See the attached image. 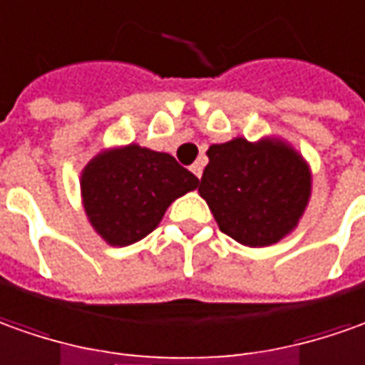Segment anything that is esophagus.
<instances>
[{
    "label": "esophagus",
    "instance_id": "esophagus-1",
    "mask_svg": "<svg viewBox=\"0 0 365 365\" xmlns=\"http://www.w3.org/2000/svg\"><path fill=\"white\" fill-rule=\"evenodd\" d=\"M190 170H192L195 178H202V172H203V162H202V160H197V162L193 163Z\"/></svg>",
    "mask_w": 365,
    "mask_h": 365
}]
</instances>
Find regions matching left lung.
Here are the masks:
<instances>
[{"label":"left lung","instance_id":"left-lung-1","mask_svg":"<svg viewBox=\"0 0 365 365\" xmlns=\"http://www.w3.org/2000/svg\"><path fill=\"white\" fill-rule=\"evenodd\" d=\"M200 195L220 230L247 247L277 244L299 224L312 195L304 155L279 138H234L207 150Z\"/></svg>","mask_w":365,"mask_h":365}]
</instances>
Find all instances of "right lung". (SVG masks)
I'll return each mask as SVG.
<instances>
[{
	"label": "right lung",
	"instance_id": "right-lung-1",
	"mask_svg": "<svg viewBox=\"0 0 365 365\" xmlns=\"http://www.w3.org/2000/svg\"><path fill=\"white\" fill-rule=\"evenodd\" d=\"M197 183L173 155L138 143L101 150L79 178L89 224L103 242L120 247L151 234L172 202Z\"/></svg>",
	"mask_w": 365,
	"mask_h": 365
}]
</instances>
